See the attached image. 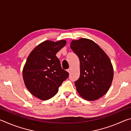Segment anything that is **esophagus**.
<instances>
[{
    "label": "esophagus",
    "instance_id": "esophagus-1",
    "mask_svg": "<svg viewBox=\"0 0 131 131\" xmlns=\"http://www.w3.org/2000/svg\"><path fill=\"white\" fill-rule=\"evenodd\" d=\"M67 71L69 72V73H70L71 72V68H69L68 69H67Z\"/></svg>",
    "mask_w": 131,
    "mask_h": 131
}]
</instances>
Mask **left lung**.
<instances>
[{
	"label": "left lung",
	"instance_id": "8db88e82",
	"mask_svg": "<svg viewBox=\"0 0 131 131\" xmlns=\"http://www.w3.org/2000/svg\"><path fill=\"white\" fill-rule=\"evenodd\" d=\"M70 48L78 56L80 75L74 82L77 92L87 101H95L106 94L113 78V68L109 58L91 40H72Z\"/></svg>",
	"mask_w": 131,
	"mask_h": 131
}]
</instances>
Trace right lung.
<instances>
[{"label":"right lung","mask_w":131,"mask_h":131,"mask_svg":"<svg viewBox=\"0 0 131 131\" xmlns=\"http://www.w3.org/2000/svg\"><path fill=\"white\" fill-rule=\"evenodd\" d=\"M66 41L46 40L30 53L24 66V83L31 94L41 100L51 98L59 86L69 77L61 67L56 54L66 45Z\"/></svg>","instance_id":"right-lung-1"}]
</instances>
